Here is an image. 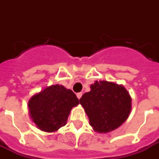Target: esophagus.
<instances>
[{
	"label": "esophagus",
	"mask_w": 159,
	"mask_h": 159,
	"mask_svg": "<svg viewBox=\"0 0 159 159\" xmlns=\"http://www.w3.org/2000/svg\"><path fill=\"white\" fill-rule=\"evenodd\" d=\"M82 92H79V93H77V98H78V99H80V98L82 97Z\"/></svg>",
	"instance_id": "1"
}]
</instances>
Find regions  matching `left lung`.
I'll list each match as a JSON object with an SVG mask.
<instances>
[{
	"label": "left lung",
	"instance_id": "1",
	"mask_svg": "<svg viewBox=\"0 0 159 159\" xmlns=\"http://www.w3.org/2000/svg\"><path fill=\"white\" fill-rule=\"evenodd\" d=\"M80 104L84 107L95 131L107 133L127 120L131 110V98L123 86L97 81L91 85V92L82 95Z\"/></svg>",
	"mask_w": 159,
	"mask_h": 159
}]
</instances>
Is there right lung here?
<instances>
[{
  "instance_id": "add662e5",
  "label": "right lung",
  "mask_w": 159,
  "mask_h": 159,
  "mask_svg": "<svg viewBox=\"0 0 159 159\" xmlns=\"http://www.w3.org/2000/svg\"><path fill=\"white\" fill-rule=\"evenodd\" d=\"M79 100L71 90L63 86H51L31 97L29 102L33 121L41 130L53 132L64 126L73 106Z\"/></svg>"
}]
</instances>
